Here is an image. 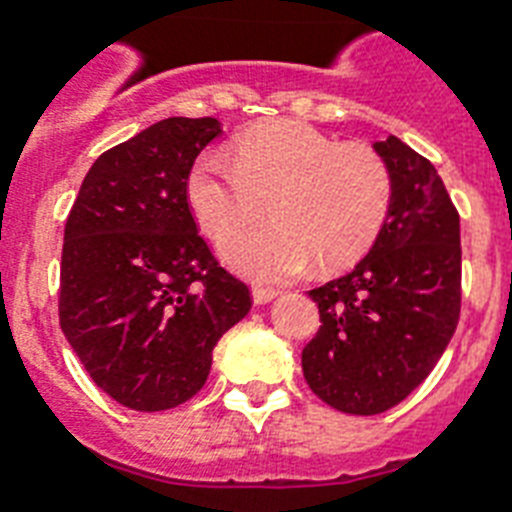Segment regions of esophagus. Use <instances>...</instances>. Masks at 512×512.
Here are the masks:
<instances>
[{"label":"esophagus","mask_w":512,"mask_h":512,"mask_svg":"<svg viewBox=\"0 0 512 512\" xmlns=\"http://www.w3.org/2000/svg\"><path fill=\"white\" fill-rule=\"evenodd\" d=\"M279 295L276 289H268V287H255L252 289V297H255V303L257 305H265V303H271L273 297Z\"/></svg>","instance_id":"1"}]
</instances>
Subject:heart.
<instances>
[{
	"label": "heart",
	"instance_id": "b5f03b06",
	"mask_svg": "<svg viewBox=\"0 0 512 512\" xmlns=\"http://www.w3.org/2000/svg\"><path fill=\"white\" fill-rule=\"evenodd\" d=\"M185 199L215 239L254 224L268 200L277 225L231 237L223 255L252 279L287 281L311 260L337 271L374 247L393 204V172L366 143L271 122L244 132L233 156L201 154L185 177Z\"/></svg>",
	"mask_w": 512,
	"mask_h": 512
}]
</instances>
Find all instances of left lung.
I'll return each mask as SVG.
<instances>
[{
	"instance_id": "1",
	"label": "left lung",
	"mask_w": 512,
	"mask_h": 512,
	"mask_svg": "<svg viewBox=\"0 0 512 512\" xmlns=\"http://www.w3.org/2000/svg\"><path fill=\"white\" fill-rule=\"evenodd\" d=\"M374 151L393 172L388 223L353 271L308 292L321 327L303 348L305 382L345 414L401 404L438 364L462 303L460 215L444 180L393 135Z\"/></svg>"
}]
</instances>
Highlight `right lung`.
<instances>
[{"instance_id":"1","label":"right lung","mask_w":512,"mask_h":512,"mask_svg":"<svg viewBox=\"0 0 512 512\" xmlns=\"http://www.w3.org/2000/svg\"><path fill=\"white\" fill-rule=\"evenodd\" d=\"M212 116H170L108 148L84 175L60 257V329L92 382L135 412H164L207 382L217 340L252 308L185 199Z\"/></svg>"}]
</instances>
